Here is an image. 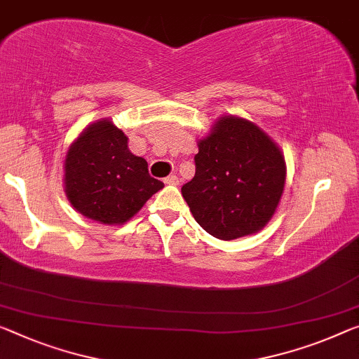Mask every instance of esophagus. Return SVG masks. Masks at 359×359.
Masks as SVG:
<instances>
[{
	"label": "esophagus",
	"mask_w": 359,
	"mask_h": 359,
	"mask_svg": "<svg viewBox=\"0 0 359 359\" xmlns=\"http://www.w3.org/2000/svg\"><path fill=\"white\" fill-rule=\"evenodd\" d=\"M163 183L165 184H178L180 183V180H178V176H176V175H170V176H167V178H165L163 180Z\"/></svg>",
	"instance_id": "1"
}]
</instances>
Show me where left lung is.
<instances>
[{
  "label": "left lung",
  "instance_id": "8db88e82",
  "mask_svg": "<svg viewBox=\"0 0 359 359\" xmlns=\"http://www.w3.org/2000/svg\"><path fill=\"white\" fill-rule=\"evenodd\" d=\"M196 175L181 187L192 217L208 234L233 241L260 231L285 183L279 147L252 122L229 115L198 142Z\"/></svg>",
  "mask_w": 359,
  "mask_h": 359
}]
</instances>
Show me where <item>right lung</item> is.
<instances>
[{"label": "right lung", "mask_w": 359, "mask_h": 359, "mask_svg": "<svg viewBox=\"0 0 359 359\" xmlns=\"http://www.w3.org/2000/svg\"><path fill=\"white\" fill-rule=\"evenodd\" d=\"M147 162L130 152L128 137L109 120L88 126L65 158V192L83 217L122 224L161 191Z\"/></svg>", "instance_id": "right-lung-1"}]
</instances>
